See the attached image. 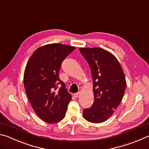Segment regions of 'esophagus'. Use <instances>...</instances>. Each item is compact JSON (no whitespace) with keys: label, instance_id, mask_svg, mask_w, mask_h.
I'll use <instances>...</instances> for the list:
<instances>
[{"label":"esophagus","instance_id":"1","mask_svg":"<svg viewBox=\"0 0 149 149\" xmlns=\"http://www.w3.org/2000/svg\"><path fill=\"white\" fill-rule=\"evenodd\" d=\"M80 94H81L80 92H78L77 93L74 94V96L75 97V98H77V97H79L80 96Z\"/></svg>","mask_w":149,"mask_h":149}]
</instances>
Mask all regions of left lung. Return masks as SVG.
Here are the masks:
<instances>
[{"mask_svg":"<svg viewBox=\"0 0 149 149\" xmlns=\"http://www.w3.org/2000/svg\"><path fill=\"white\" fill-rule=\"evenodd\" d=\"M91 68L94 103L83 110V117L93 123L107 120L117 109L126 87L123 70L111 53L100 47L79 48Z\"/></svg>","mask_w":149,"mask_h":149,"instance_id":"obj_1","label":"left lung"}]
</instances>
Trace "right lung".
Returning <instances> with one entry per match:
<instances>
[{"label":"right lung","instance_id":"obj_1","mask_svg":"<svg viewBox=\"0 0 149 149\" xmlns=\"http://www.w3.org/2000/svg\"><path fill=\"white\" fill-rule=\"evenodd\" d=\"M75 49L61 44L40 47L31 55L24 72V86L29 100L38 116L47 123H55L65 117L72 96L59 79L61 63ZM61 84L58 90V85Z\"/></svg>","mask_w":149,"mask_h":149}]
</instances>
